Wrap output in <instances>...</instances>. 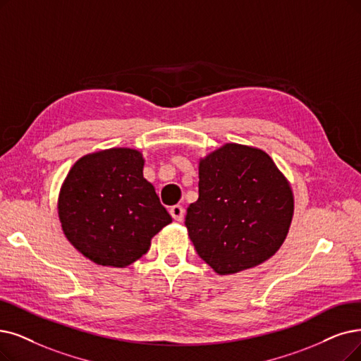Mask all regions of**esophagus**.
<instances>
[{"label": "esophagus", "mask_w": 361, "mask_h": 361, "mask_svg": "<svg viewBox=\"0 0 361 361\" xmlns=\"http://www.w3.org/2000/svg\"><path fill=\"white\" fill-rule=\"evenodd\" d=\"M170 214H171V218H173V219H175V221H178V222H180V221L183 219V214H185V209H183L182 206L176 204V206H173V207H170Z\"/></svg>", "instance_id": "obj_1"}]
</instances>
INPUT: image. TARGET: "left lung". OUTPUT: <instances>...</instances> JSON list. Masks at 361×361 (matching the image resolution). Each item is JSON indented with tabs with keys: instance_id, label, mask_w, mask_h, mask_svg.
I'll return each mask as SVG.
<instances>
[{
	"instance_id": "8db88e82",
	"label": "left lung",
	"mask_w": 361,
	"mask_h": 361,
	"mask_svg": "<svg viewBox=\"0 0 361 361\" xmlns=\"http://www.w3.org/2000/svg\"><path fill=\"white\" fill-rule=\"evenodd\" d=\"M198 179L185 225L198 256L219 276L253 268L280 249L293 194L267 152L226 143L200 160Z\"/></svg>"
}]
</instances>
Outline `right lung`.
Instances as JSON below:
<instances>
[{"mask_svg":"<svg viewBox=\"0 0 361 361\" xmlns=\"http://www.w3.org/2000/svg\"><path fill=\"white\" fill-rule=\"evenodd\" d=\"M57 207L72 246L94 264L115 268L137 261L171 222L143 178L142 154L130 148L80 158L62 185Z\"/></svg>","mask_w":361,"mask_h":361,"instance_id":"add662e5","label":"right lung"}]
</instances>
